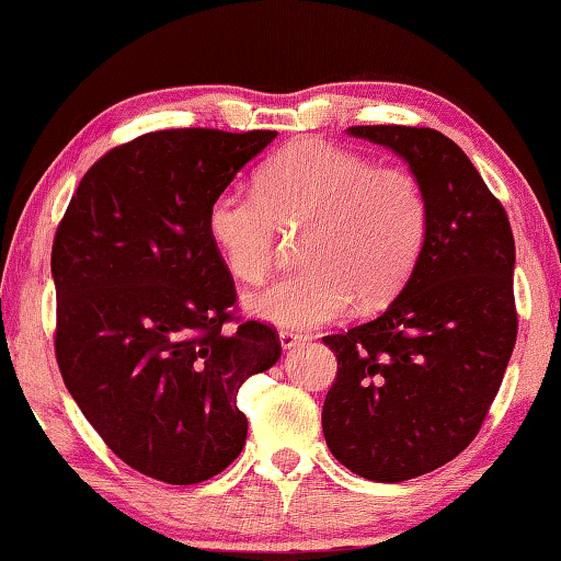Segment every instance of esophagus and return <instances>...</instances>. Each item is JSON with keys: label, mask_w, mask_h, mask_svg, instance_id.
Wrapping results in <instances>:
<instances>
[{"label": "esophagus", "mask_w": 561, "mask_h": 561, "mask_svg": "<svg viewBox=\"0 0 561 561\" xmlns=\"http://www.w3.org/2000/svg\"><path fill=\"white\" fill-rule=\"evenodd\" d=\"M304 341H307V336L304 334H297V331H279V344H282V348H294V346H299V344H304Z\"/></svg>", "instance_id": "1"}]
</instances>
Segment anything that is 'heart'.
Returning a JSON list of instances; mask_svg holds the SVG:
<instances>
[{
  "mask_svg": "<svg viewBox=\"0 0 561 561\" xmlns=\"http://www.w3.org/2000/svg\"><path fill=\"white\" fill-rule=\"evenodd\" d=\"M428 201L415 175L324 140H299L257 175V193L222 190L207 210V234L237 282L270 277L282 230L307 227V270L247 297L254 319L311 329L344 317L356 297L391 299L428 237Z\"/></svg>",
  "mask_w": 561,
  "mask_h": 561,
  "instance_id": "heart-1",
  "label": "heart"
}]
</instances>
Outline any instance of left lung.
I'll return each instance as SVG.
<instances>
[{"label": "left lung", "instance_id": "left-lung-1", "mask_svg": "<svg viewBox=\"0 0 561 561\" xmlns=\"http://www.w3.org/2000/svg\"><path fill=\"white\" fill-rule=\"evenodd\" d=\"M401 156L428 201V237L374 321L324 336L339 360L321 428L334 458L374 482L450 462L478 435L517 339L515 237L478 168L433 128L351 126Z\"/></svg>", "mask_w": 561, "mask_h": 561}]
</instances>
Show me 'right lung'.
<instances>
[{"instance_id":"1","label":"right lung","mask_w":561,"mask_h":561,"mask_svg":"<svg viewBox=\"0 0 561 561\" xmlns=\"http://www.w3.org/2000/svg\"><path fill=\"white\" fill-rule=\"evenodd\" d=\"M274 138L146 133L93 163L54 237L64 383L123 462L170 485L210 480L242 453L237 391L282 356L260 321L222 331L234 284L207 234L215 195Z\"/></svg>"}]
</instances>
